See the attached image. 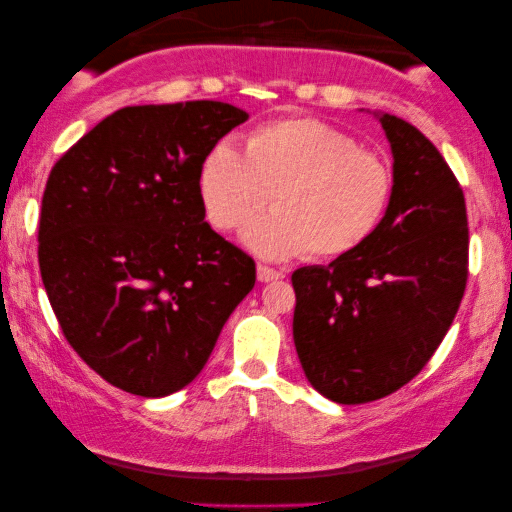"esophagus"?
<instances>
[{
    "mask_svg": "<svg viewBox=\"0 0 512 512\" xmlns=\"http://www.w3.org/2000/svg\"><path fill=\"white\" fill-rule=\"evenodd\" d=\"M256 275H258V282H277V279L284 277V272L268 268V265H258Z\"/></svg>",
    "mask_w": 512,
    "mask_h": 512,
    "instance_id": "1",
    "label": "esophagus"
}]
</instances>
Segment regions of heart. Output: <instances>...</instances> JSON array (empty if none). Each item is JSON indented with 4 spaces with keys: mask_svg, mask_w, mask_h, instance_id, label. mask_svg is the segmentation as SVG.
<instances>
[{
    "mask_svg": "<svg viewBox=\"0 0 512 512\" xmlns=\"http://www.w3.org/2000/svg\"><path fill=\"white\" fill-rule=\"evenodd\" d=\"M198 191L219 230L244 226L270 198L275 212L244 233L258 254L338 258L382 226L394 200V172L345 130L296 116L251 130L244 156L230 142H216L200 163Z\"/></svg>",
    "mask_w": 512,
    "mask_h": 512,
    "instance_id": "1",
    "label": "heart"
}]
</instances>
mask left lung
Returning <instances> with one entry per match:
<instances>
[{
    "mask_svg": "<svg viewBox=\"0 0 512 512\" xmlns=\"http://www.w3.org/2000/svg\"><path fill=\"white\" fill-rule=\"evenodd\" d=\"M394 200L382 226L331 265L291 275L293 342L312 387L342 405L394 394L450 331L468 279L466 200L440 151L382 114Z\"/></svg>",
    "mask_w": 512,
    "mask_h": 512,
    "instance_id": "8db88e82",
    "label": "left lung"
}]
</instances>
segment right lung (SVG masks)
I'll use <instances>...</instances> for the list:
<instances>
[{"instance_id":"obj_1","label":"right lung","mask_w":512,"mask_h":512,"mask_svg":"<svg viewBox=\"0 0 512 512\" xmlns=\"http://www.w3.org/2000/svg\"><path fill=\"white\" fill-rule=\"evenodd\" d=\"M247 121L226 102L125 107L48 174L41 282L74 352L135 396L184 389L256 284V263L205 221V153Z\"/></svg>"}]
</instances>
